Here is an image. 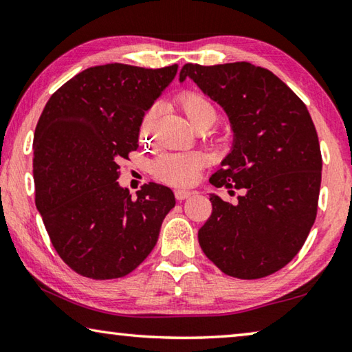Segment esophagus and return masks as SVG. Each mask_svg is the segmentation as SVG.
I'll list each match as a JSON object with an SVG mask.
<instances>
[{
	"label": "esophagus",
	"mask_w": 352,
	"mask_h": 352,
	"mask_svg": "<svg viewBox=\"0 0 352 352\" xmlns=\"http://www.w3.org/2000/svg\"><path fill=\"white\" fill-rule=\"evenodd\" d=\"M192 194H194L192 190H188V189H177V190H175V197H177V200H186V199H189Z\"/></svg>",
	"instance_id": "esophagus-1"
}]
</instances>
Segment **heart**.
I'll return each instance as SVG.
<instances>
[{
	"label": "heart",
	"mask_w": 352,
	"mask_h": 352,
	"mask_svg": "<svg viewBox=\"0 0 352 352\" xmlns=\"http://www.w3.org/2000/svg\"><path fill=\"white\" fill-rule=\"evenodd\" d=\"M180 107L190 126L197 129L200 126L211 127L217 118L216 107L204 94L197 91H184L177 98ZM157 107H151L140 124V138L144 141L151 136ZM206 164V158L199 152H169L162 153L152 163L153 175L164 183L174 186H189L199 178V174Z\"/></svg>",
	"instance_id": "obj_1"
}]
</instances>
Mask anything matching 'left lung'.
<instances>
[{"label": "left lung", "instance_id": "1", "mask_svg": "<svg viewBox=\"0 0 352 352\" xmlns=\"http://www.w3.org/2000/svg\"><path fill=\"white\" fill-rule=\"evenodd\" d=\"M186 77L222 107L233 130L210 183L242 190L236 205L210 194L200 247L226 275L269 276L295 258L317 216L323 163L312 118L279 77L248 62L186 63L180 82Z\"/></svg>", "mask_w": 352, "mask_h": 352}]
</instances>
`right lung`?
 <instances>
[{
  "mask_svg": "<svg viewBox=\"0 0 352 352\" xmlns=\"http://www.w3.org/2000/svg\"><path fill=\"white\" fill-rule=\"evenodd\" d=\"M177 69L99 65L69 79L45 105L32 146L35 205L56 252L82 276L133 272L175 206L168 186L144 184L133 199L116 180L118 162L138 147L142 116Z\"/></svg>",
  "mask_w": 352,
  "mask_h": 352,
  "instance_id": "add662e5",
  "label": "right lung"
}]
</instances>
